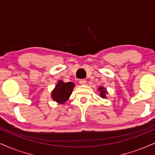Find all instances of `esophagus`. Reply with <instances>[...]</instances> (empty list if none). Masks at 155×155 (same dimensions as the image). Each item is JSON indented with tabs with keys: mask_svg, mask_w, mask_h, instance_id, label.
Returning <instances> with one entry per match:
<instances>
[{
	"mask_svg": "<svg viewBox=\"0 0 155 155\" xmlns=\"http://www.w3.org/2000/svg\"><path fill=\"white\" fill-rule=\"evenodd\" d=\"M80 84H81V85H85V84H86V83H87V81H85V79H82V80H81V81H80Z\"/></svg>",
	"mask_w": 155,
	"mask_h": 155,
	"instance_id": "34e87169",
	"label": "esophagus"
}]
</instances>
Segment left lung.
Returning <instances> with one entry per match:
<instances>
[{
  "label": "left lung",
  "instance_id": "8db88e82",
  "mask_svg": "<svg viewBox=\"0 0 155 155\" xmlns=\"http://www.w3.org/2000/svg\"><path fill=\"white\" fill-rule=\"evenodd\" d=\"M104 87H99V91H101V98H105V97H106V91H104Z\"/></svg>",
  "mask_w": 155,
  "mask_h": 155
}]
</instances>
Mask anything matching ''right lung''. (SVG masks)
<instances>
[{
    "mask_svg": "<svg viewBox=\"0 0 155 155\" xmlns=\"http://www.w3.org/2000/svg\"><path fill=\"white\" fill-rule=\"evenodd\" d=\"M74 86V84L72 82L64 83L60 81L51 93V98L57 103L64 104L71 95Z\"/></svg>",
    "mask_w": 155,
    "mask_h": 155,
    "instance_id": "1",
    "label": "right lung"
}]
</instances>
